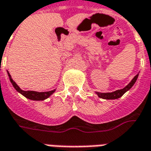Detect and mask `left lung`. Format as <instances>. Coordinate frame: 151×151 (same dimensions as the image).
<instances>
[{
	"label": "left lung",
	"mask_w": 151,
	"mask_h": 151,
	"mask_svg": "<svg viewBox=\"0 0 151 151\" xmlns=\"http://www.w3.org/2000/svg\"><path fill=\"white\" fill-rule=\"evenodd\" d=\"M137 78H138V73H137V74L132 79V81H131L125 87H124L123 89L117 90V91H115L113 92H108V93L95 92V94L98 95L99 98L104 99H119L120 98L125 92H127L128 91H129L130 89L132 88V86H133L134 85V83L136 82Z\"/></svg>",
	"instance_id": "obj_1"
}]
</instances>
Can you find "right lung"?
Segmentation results:
<instances>
[{
	"label": "right lung",
	"instance_id": "obj_1",
	"mask_svg": "<svg viewBox=\"0 0 151 151\" xmlns=\"http://www.w3.org/2000/svg\"><path fill=\"white\" fill-rule=\"evenodd\" d=\"M8 73V76L9 78V81L12 83L13 86L14 87V89L18 92L20 93L21 95H22L23 96H25L26 98L29 99H31V100H36V101H40V100H44L46 99L48 97H50L51 95H52L53 93L55 92L56 89L53 90V91H45V92H38V91H22L18 85L17 83L12 79L11 75L9 74V73Z\"/></svg>",
	"mask_w": 151,
	"mask_h": 151
}]
</instances>
